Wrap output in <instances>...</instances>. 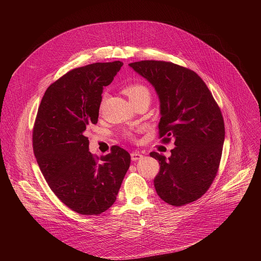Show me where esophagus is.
Returning a JSON list of instances; mask_svg holds the SVG:
<instances>
[{
	"mask_svg": "<svg viewBox=\"0 0 261 261\" xmlns=\"http://www.w3.org/2000/svg\"><path fill=\"white\" fill-rule=\"evenodd\" d=\"M142 157H143V156H142L140 153H137V152L131 153V159H132V161L140 160V159H142Z\"/></svg>",
	"mask_w": 261,
	"mask_h": 261,
	"instance_id": "34e87169",
	"label": "esophagus"
}]
</instances>
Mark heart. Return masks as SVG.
Returning a JSON list of instances; mask_svg holds the SVG:
<instances>
[{
	"label": "heart",
	"instance_id": "1",
	"mask_svg": "<svg viewBox=\"0 0 261 261\" xmlns=\"http://www.w3.org/2000/svg\"><path fill=\"white\" fill-rule=\"evenodd\" d=\"M125 94L129 97L130 101L145 97L150 99V91L148 89L141 84H131L128 85L125 89H124Z\"/></svg>",
	"mask_w": 261,
	"mask_h": 261
}]
</instances>
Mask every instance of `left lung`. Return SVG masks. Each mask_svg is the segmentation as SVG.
Returning <instances> with one entry per match:
<instances>
[{
    "label": "left lung",
    "instance_id": "8db88e82",
    "mask_svg": "<svg viewBox=\"0 0 261 261\" xmlns=\"http://www.w3.org/2000/svg\"><path fill=\"white\" fill-rule=\"evenodd\" d=\"M150 83L160 101V137L175 147L171 156L156 152L160 171L154 179L159 197L174 206L200 198L212 185L221 160L225 138L221 110L204 82L185 67L163 61L129 64Z\"/></svg>",
    "mask_w": 261,
    "mask_h": 261
}]
</instances>
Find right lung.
Instances as JSON below:
<instances>
[{
	"label": "right lung",
	"instance_id": "1",
	"mask_svg": "<svg viewBox=\"0 0 261 261\" xmlns=\"http://www.w3.org/2000/svg\"><path fill=\"white\" fill-rule=\"evenodd\" d=\"M123 63H95L73 69L46 90L35 121L33 150L58 198L82 215H99L117 199L131 157L115 145L100 158L89 152L87 126L97 124L103 87Z\"/></svg>",
	"mask_w": 261,
	"mask_h": 261
}]
</instances>
